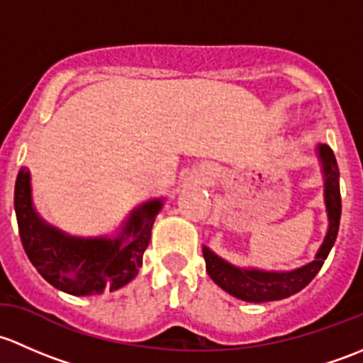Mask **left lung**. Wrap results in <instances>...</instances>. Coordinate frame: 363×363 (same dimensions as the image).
Here are the masks:
<instances>
[{
  "mask_svg": "<svg viewBox=\"0 0 363 363\" xmlns=\"http://www.w3.org/2000/svg\"><path fill=\"white\" fill-rule=\"evenodd\" d=\"M323 171L325 206H327L328 229L327 236L321 242L315 260L294 271L276 272L262 269H241L229 264L213 253L208 246H203V255L206 260V271L213 281L225 290L227 294L246 302H272L281 301L290 295L301 292L311 279L318 274L325 259L334 246L341 220V190H339V167L334 152L327 145H318L316 148Z\"/></svg>",
  "mask_w": 363,
  "mask_h": 363,
  "instance_id": "1",
  "label": "left lung"
}]
</instances>
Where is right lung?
<instances>
[{
	"label": "right lung",
	"instance_id": "1",
	"mask_svg": "<svg viewBox=\"0 0 363 363\" xmlns=\"http://www.w3.org/2000/svg\"><path fill=\"white\" fill-rule=\"evenodd\" d=\"M13 204L22 246L36 271L66 294L98 295L122 289L136 278L162 199L133 209L113 239L69 236L45 222L33 206L28 167H21L17 174Z\"/></svg>",
	"mask_w": 363,
	"mask_h": 363
}]
</instances>
